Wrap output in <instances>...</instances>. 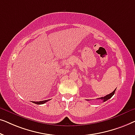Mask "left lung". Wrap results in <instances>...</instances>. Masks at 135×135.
I'll return each instance as SVG.
<instances>
[{"instance_id": "1", "label": "left lung", "mask_w": 135, "mask_h": 135, "mask_svg": "<svg viewBox=\"0 0 135 135\" xmlns=\"http://www.w3.org/2000/svg\"><path fill=\"white\" fill-rule=\"evenodd\" d=\"M115 90H116V88H115V90H114L112 92V93H110V94H109V95L105 96V97H101V98H97V99H101V100H102V101H103V102H105V101H106L108 100L109 99H110V98H112V96H113V95H114V93H115ZM86 100H87V101H90L89 99H86ZM90 100H92V99H90Z\"/></svg>"}]
</instances>
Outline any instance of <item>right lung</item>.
<instances>
[{"instance_id": "right-lung-1", "label": "right lung", "mask_w": 135, "mask_h": 135, "mask_svg": "<svg viewBox=\"0 0 135 135\" xmlns=\"http://www.w3.org/2000/svg\"><path fill=\"white\" fill-rule=\"evenodd\" d=\"M50 99H48V100H44V101H36V102H35V101H32V103H34L36 104H43L44 103H47L48 101H50Z\"/></svg>"}]
</instances>
